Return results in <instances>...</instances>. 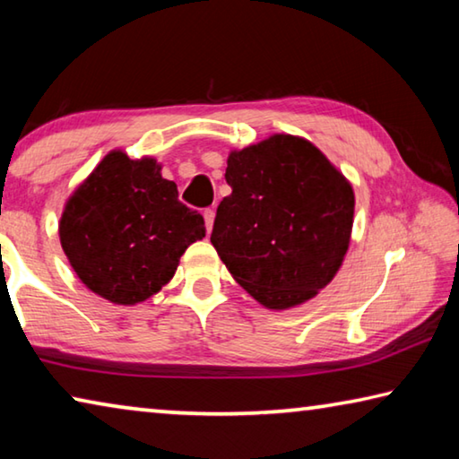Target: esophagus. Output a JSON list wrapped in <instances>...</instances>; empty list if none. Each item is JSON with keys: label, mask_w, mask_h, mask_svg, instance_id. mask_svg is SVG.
<instances>
[{"label": "esophagus", "mask_w": 459, "mask_h": 459, "mask_svg": "<svg viewBox=\"0 0 459 459\" xmlns=\"http://www.w3.org/2000/svg\"><path fill=\"white\" fill-rule=\"evenodd\" d=\"M214 216H216V211H214V208H206V211H204V222H206V229H208V232L212 230Z\"/></svg>", "instance_id": "1"}]
</instances>
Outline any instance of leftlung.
<instances>
[{
  "label": "left lung",
  "instance_id": "1",
  "mask_svg": "<svg viewBox=\"0 0 459 459\" xmlns=\"http://www.w3.org/2000/svg\"><path fill=\"white\" fill-rule=\"evenodd\" d=\"M211 243L230 275L269 309L312 299L344 261L351 182L304 137L275 134L230 152Z\"/></svg>",
  "mask_w": 459,
  "mask_h": 459
}]
</instances>
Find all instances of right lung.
Wrapping results in <instances>:
<instances>
[{
  "instance_id": "right-lung-1",
  "label": "right lung",
  "mask_w": 459,
  "mask_h": 459,
  "mask_svg": "<svg viewBox=\"0 0 459 459\" xmlns=\"http://www.w3.org/2000/svg\"><path fill=\"white\" fill-rule=\"evenodd\" d=\"M62 251L92 293L135 306L174 277L204 219L178 200L153 158L108 152L68 198L58 224Z\"/></svg>"
}]
</instances>
